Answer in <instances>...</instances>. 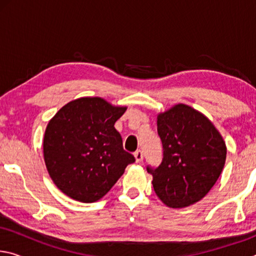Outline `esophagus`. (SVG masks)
I'll return each instance as SVG.
<instances>
[{"label": "esophagus", "instance_id": "34e87169", "mask_svg": "<svg viewBox=\"0 0 256 256\" xmlns=\"http://www.w3.org/2000/svg\"><path fill=\"white\" fill-rule=\"evenodd\" d=\"M134 158H136V162H142V160H144V152L141 150H136L134 152Z\"/></svg>", "mask_w": 256, "mask_h": 256}]
</instances>
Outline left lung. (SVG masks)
Listing matches in <instances>:
<instances>
[{
    "label": "left lung",
    "mask_w": 256,
    "mask_h": 256,
    "mask_svg": "<svg viewBox=\"0 0 256 256\" xmlns=\"http://www.w3.org/2000/svg\"><path fill=\"white\" fill-rule=\"evenodd\" d=\"M164 158L152 175L157 196L170 208H185L204 198L226 162L222 134L201 112L177 104L157 116Z\"/></svg>",
    "instance_id": "left-lung-1"
}]
</instances>
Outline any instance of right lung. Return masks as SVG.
Wrapping results in <instances>:
<instances>
[{"instance_id":"add662e5","label":"right lung","mask_w":256,"mask_h":256,"mask_svg":"<svg viewBox=\"0 0 256 256\" xmlns=\"http://www.w3.org/2000/svg\"><path fill=\"white\" fill-rule=\"evenodd\" d=\"M126 108L100 97H82L64 105L47 124L45 164L66 196L84 203L100 200L136 162L114 128Z\"/></svg>"}]
</instances>
